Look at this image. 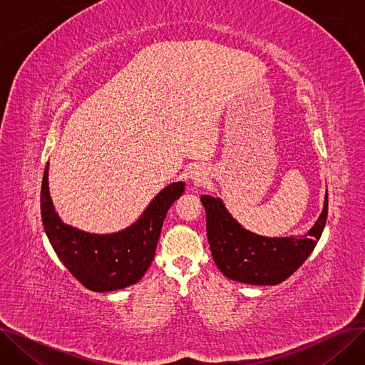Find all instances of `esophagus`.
<instances>
[{"instance_id": "esophagus-1", "label": "esophagus", "mask_w": 365, "mask_h": 365, "mask_svg": "<svg viewBox=\"0 0 365 365\" xmlns=\"http://www.w3.org/2000/svg\"><path fill=\"white\" fill-rule=\"evenodd\" d=\"M190 179H192L194 183H202L205 179V175L201 170H195V171H192V176H190Z\"/></svg>"}]
</instances>
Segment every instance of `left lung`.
I'll use <instances>...</instances> for the list:
<instances>
[{"label": "left lung", "instance_id": "left-lung-1", "mask_svg": "<svg viewBox=\"0 0 365 365\" xmlns=\"http://www.w3.org/2000/svg\"><path fill=\"white\" fill-rule=\"evenodd\" d=\"M207 215V238L220 272L253 285H277L293 275L315 248L327 220L329 192L315 225L303 237L269 238L244 229L227 212L223 201L201 195Z\"/></svg>", "mask_w": 365, "mask_h": 365}]
</instances>
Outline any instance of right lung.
<instances>
[{
	"mask_svg": "<svg viewBox=\"0 0 365 365\" xmlns=\"http://www.w3.org/2000/svg\"><path fill=\"white\" fill-rule=\"evenodd\" d=\"M185 190L183 182L165 186L142 216L115 234H90L61 220L48 190V163L41 185V217L47 238L66 269L91 292H113L136 284L155 256L170 205Z\"/></svg>",
	"mask_w": 365,
	"mask_h": 365,
	"instance_id": "1",
	"label": "right lung"
}]
</instances>
